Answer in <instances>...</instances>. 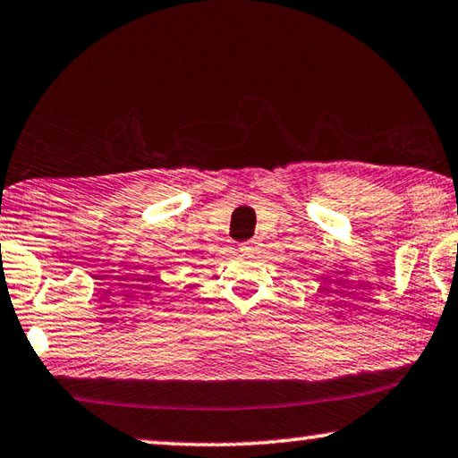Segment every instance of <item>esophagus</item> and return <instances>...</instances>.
<instances>
[{
	"instance_id": "obj_1",
	"label": "esophagus",
	"mask_w": 458,
	"mask_h": 458,
	"mask_svg": "<svg viewBox=\"0 0 458 458\" xmlns=\"http://www.w3.org/2000/svg\"><path fill=\"white\" fill-rule=\"evenodd\" d=\"M259 246H260V242L257 241V238H250V241L238 244V250H241L242 255H257Z\"/></svg>"
}]
</instances>
